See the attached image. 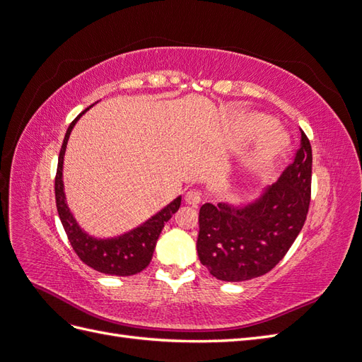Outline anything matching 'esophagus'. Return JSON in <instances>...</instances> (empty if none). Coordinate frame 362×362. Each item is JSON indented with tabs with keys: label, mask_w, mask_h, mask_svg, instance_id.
<instances>
[{
	"label": "esophagus",
	"mask_w": 362,
	"mask_h": 362,
	"mask_svg": "<svg viewBox=\"0 0 362 362\" xmlns=\"http://www.w3.org/2000/svg\"><path fill=\"white\" fill-rule=\"evenodd\" d=\"M202 201V194L198 190H189L185 193V202L193 205V206H198Z\"/></svg>",
	"instance_id": "obj_1"
}]
</instances>
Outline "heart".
Masks as SVG:
<instances>
[{
	"instance_id": "heart-1",
	"label": "heart",
	"mask_w": 362,
	"mask_h": 362,
	"mask_svg": "<svg viewBox=\"0 0 362 362\" xmlns=\"http://www.w3.org/2000/svg\"><path fill=\"white\" fill-rule=\"evenodd\" d=\"M258 129L259 134L257 136L255 144L247 157V164L250 168L266 166L267 163L275 160L286 146V136L282 134V131L278 127L269 124V120L264 116L247 115L240 119L238 133L243 139H249Z\"/></svg>"
}]
</instances>
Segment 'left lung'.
I'll return each instance as SVG.
<instances>
[{"mask_svg":"<svg viewBox=\"0 0 362 362\" xmlns=\"http://www.w3.org/2000/svg\"><path fill=\"white\" fill-rule=\"evenodd\" d=\"M313 151L300 129V146L279 180L243 208L204 204L198 255L213 276L240 282L266 275L299 235L311 201Z\"/></svg>","mask_w":362,"mask_h":362,"instance_id":"8db88e82","label":"left lung"}]
</instances>
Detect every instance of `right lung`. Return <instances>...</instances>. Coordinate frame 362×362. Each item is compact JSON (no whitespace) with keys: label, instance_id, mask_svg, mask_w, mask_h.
Instances as JSON below:
<instances>
[{"label":"right lung","instance_id":"obj_1","mask_svg":"<svg viewBox=\"0 0 362 362\" xmlns=\"http://www.w3.org/2000/svg\"><path fill=\"white\" fill-rule=\"evenodd\" d=\"M89 108L90 107H87L83 113L72 120L63 139V145L59 154L56 185H54V189H56L57 211L75 254L80 257L84 264L95 269L96 272L105 273V275L131 276L148 267L164 223L178 211L181 205V196L172 201L168 206H164L156 216L148 218L145 223L133 229V231L113 238H95L86 234L78 223H76L66 204V196H64L63 187V157L74 125Z\"/></svg>","mask_w":362,"mask_h":362}]
</instances>
